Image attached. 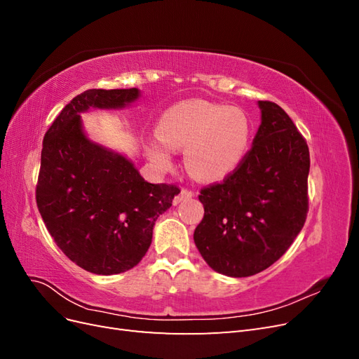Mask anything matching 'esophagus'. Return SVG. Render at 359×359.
Wrapping results in <instances>:
<instances>
[{"label":"esophagus","instance_id":"1","mask_svg":"<svg viewBox=\"0 0 359 359\" xmlns=\"http://www.w3.org/2000/svg\"><path fill=\"white\" fill-rule=\"evenodd\" d=\"M193 198V191H189V190H181V193L178 194V196H175L173 198V205H178V203H181V202H184V201H189V199H191Z\"/></svg>","mask_w":359,"mask_h":359}]
</instances>
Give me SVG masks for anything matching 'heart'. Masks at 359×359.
<instances>
[{
	"label": "heart",
	"instance_id": "obj_1",
	"mask_svg": "<svg viewBox=\"0 0 359 359\" xmlns=\"http://www.w3.org/2000/svg\"><path fill=\"white\" fill-rule=\"evenodd\" d=\"M158 137L148 153L158 168L172 165L170 148L186 149V168L199 181H222L240 168L252 145L253 127L238 107L208 102H184L161 115Z\"/></svg>",
	"mask_w": 359,
	"mask_h": 359
}]
</instances>
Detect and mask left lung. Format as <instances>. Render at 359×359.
I'll return each instance as SVG.
<instances>
[{"instance_id": "1", "label": "left lung", "mask_w": 359, "mask_h": 359, "mask_svg": "<svg viewBox=\"0 0 359 359\" xmlns=\"http://www.w3.org/2000/svg\"><path fill=\"white\" fill-rule=\"evenodd\" d=\"M260 126L243 165L205 187L193 240L214 271L248 277L273 265L301 232L309 211L310 154L289 115L257 102Z\"/></svg>"}]
</instances>
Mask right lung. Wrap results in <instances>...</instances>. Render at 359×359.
Returning <instances> with one entry per match:
<instances>
[{"instance_id":"obj_1","label":"right lung","mask_w":359,"mask_h":359,"mask_svg":"<svg viewBox=\"0 0 359 359\" xmlns=\"http://www.w3.org/2000/svg\"><path fill=\"white\" fill-rule=\"evenodd\" d=\"M140 91L88 90L76 95L43 139L37 206L53 241L72 262L99 276L136 266L153 241L158 215L180 189L151 184L133 161L94 142L81 114L123 109Z\"/></svg>"}]
</instances>
